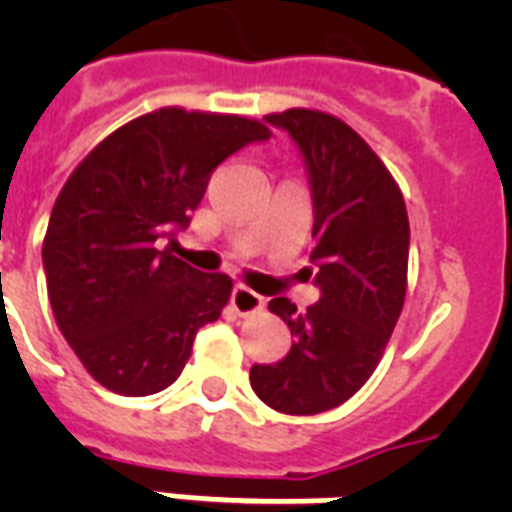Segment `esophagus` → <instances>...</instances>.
I'll return each instance as SVG.
<instances>
[{
    "label": "esophagus",
    "instance_id": "34e87169",
    "mask_svg": "<svg viewBox=\"0 0 512 512\" xmlns=\"http://www.w3.org/2000/svg\"><path fill=\"white\" fill-rule=\"evenodd\" d=\"M231 305L233 311L239 313V316H255V313L263 311V295H257L252 289L247 287H233L231 292Z\"/></svg>",
    "mask_w": 512,
    "mask_h": 512
}]
</instances>
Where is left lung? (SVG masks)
I'll return each instance as SVG.
<instances>
[{"label":"left lung","mask_w":512,"mask_h":512,"mask_svg":"<svg viewBox=\"0 0 512 512\" xmlns=\"http://www.w3.org/2000/svg\"><path fill=\"white\" fill-rule=\"evenodd\" d=\"M303 156L313 199L311 252L319 303L300 313L287 297L271 308L292 348L255 364L249 382L276 412L319 414L348 401L380 364L406 295L409 217L396 180L372 148L335 116L289 108L265 116Z\"/></svg>","instance_id":"1"}]
</instances>
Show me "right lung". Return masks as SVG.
Here are the masks:
<instances>
[{
    "label": "right lung",
    "instance_id": "1",
    "mask_svg": "<svg viewBox=\"0 0 512 512\" xmlns=\"http://www.w3.org/2000/svg\"><path fill=\"white\" fill-rule=\"evenodd\" d=\"M268 130L244 116L162 108L111 132L68 177L42 247L47 295L84 369L122 396L180 377L231 297L225 273L172 255L220 162Z\"/></svg>",
    "mask_w": 512,
    "mask_h": 512
}]
</instances>
